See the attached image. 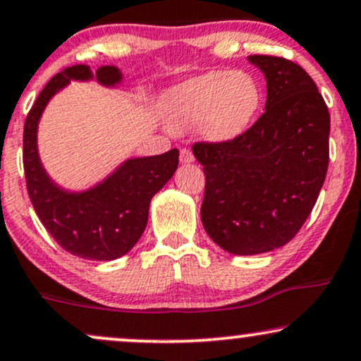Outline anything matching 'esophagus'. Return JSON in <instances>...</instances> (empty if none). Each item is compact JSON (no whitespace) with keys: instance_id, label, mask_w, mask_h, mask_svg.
Returning <instances> with one entry per match:
<instances>
[{"instance_id":"obj_1","label":"esophagus","mask_w":361,"mask_h":361,"mask_svg":"<svg viewBox=\"0 0 361 361\" xmlns=\"http://www.w3.org/2000/svg\"><path fill=\"white\" fill-rule=\"evenodd\" d=\"M193 153L188 149V147H181L180 149V161L181 163H192L193 161Z\"/></svg>"}]
</instances>
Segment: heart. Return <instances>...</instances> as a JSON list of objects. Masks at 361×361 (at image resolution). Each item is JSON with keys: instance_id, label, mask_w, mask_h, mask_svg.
Instances as JSON below:
<instances>
[{"instance_id": "obj_1", "label": "heart", "mask_w": 361, "mask_h": 361, "mask_svg": "<svg viewBox=\"0 0 361 361\" xmlns=\"http://www.w3.org/2000/svg\"><path fill=\"white\" fill-rule=\"evenodd\" d=\"M262 92L250 73L215 71L178 85L166 102L171 129L185 131L198 124L210 141L240 136L257 114Z\"/></svg>"}]
</instances>
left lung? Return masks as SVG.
<instances>
[{
  "label": "left lung",
  "instance_id": "left-lung-1",
  "mask_svg": "<svg viewBox=\"0 0 361 361\" xmlns=\"http://www.w3.org/2000/svg\"><path fill=\"white\" fill-rule=\"evenodd\" d=\"M267 82L266 112L230 141H197L202 224L235 255L274 250L305 225L329 161V112L314 80L282 56L250 55Z\"/></svg>",
  "mask_w": 361,
  "mask_h": 361
}]
</instances>
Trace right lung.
Segmentation results:
<instances>
[{"mask_svg": "<svg viewBox=\"0 0 361 361\" xmlns=\"http://www.w3.org/2000/svg\"><path fill=\"white\" fill-rule=\"evenodd\" d=\"M90 77L87 65H75L56 73L43 87L25 121V180L35 212L56 244L77 257L112 260L128 254L142 235L151 198L176 171L180 153L175 147L158 156L129 159L104 183L84 193H67L51 183L38 159V119L56 90L71 79ZM95 79L114 85L121 73L116 67H101Z\"/></svg>", "mask_w": 361, "mask_h": 361, "instance_id": "1", "label": "right lung"}]
</instances>
